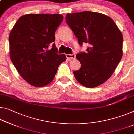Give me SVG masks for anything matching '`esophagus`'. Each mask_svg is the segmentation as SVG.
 <instances>
[{
	"instance_id": "34e87169",
	"label": "esophagus",
	"mask_w": 134,
	"mask_h": 134,
	"mask_svg": "<svg viewBox=\"0 0 134 134\" xmlns=\"http://www.w3.org/2000/svg\"><path fill=\"white\" fill-rule=\"evenodd\" d=\"M66 57L70 60H72V59L76 58V55L75 54H66Z\"/></svg>"
}]
</instances>
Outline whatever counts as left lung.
Listing matches in <instances>:
<instances>
[{"label": "left lung", "mask_w": 134, "mask_h": 134, "mask_svg": "<svg viewBox=\"0 0 134 134\" xmlns=\"http://www.w3.org/2000/svg\"><path fill=\"white\" fill-rule=\"evenodd\" d=\"M65 21L80 45L90 44L86 52L76 55L81 67L73 72L87 88L103 84L113 75L123 55V36L116 23L104 14L83 11L67 14Z\"/></svg>", "instance_id": "1"}]
</instances>
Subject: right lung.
Returning <instances> with one entry per match:
<instances>
[{"instance_id": "1", "label": "right lung", "mask_w": 134, "mask_h": 134, "mask_svg": "<svg viewBox=\"0 0 134 134\" xmlns=\"http://www.w3.org/2000/svg\"><path fill=\"white\" fill-rule=\"evenodd\" d=\"M63 20L60 14H29L21 16L9 34V55L18 73L27 83L43 87L54 79L66 60L57 54L55 32ZM53 43V48L48 50Z\"/></svg>"}]
</instances>
